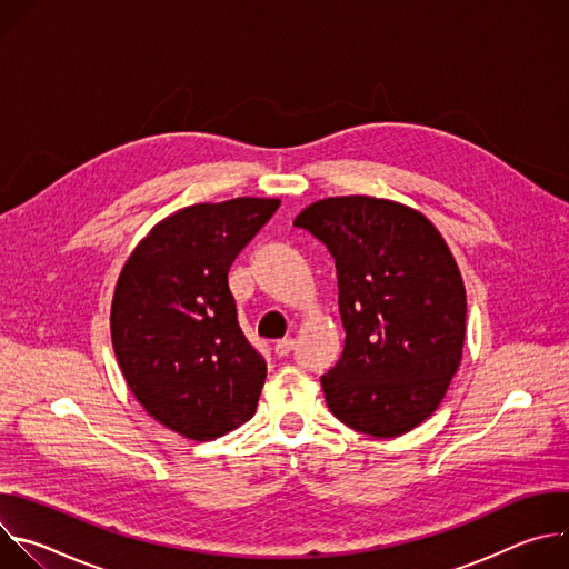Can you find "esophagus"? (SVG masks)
I'll return each mask as SVG.
<instances>
[{
    "label": "esophagus",
    "mask_w": 569,
    "mask_h": 569,
    "mask_svg": "<svg viewBox=\"0 0 569 569\" xmlns=\"http://www.w3.org/2000/svg\"><path fill=\"white\" fill-rule=\"evenodd\" d=\"M292 349H295V340H292V338H283V340H277V342H274V353L281 356V358L288 356Z\"/></svg>",
    "instance_id": "34e87169"
}]
</instances>
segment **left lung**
<instances>
[{"label":"left lung","instance_id":"1","mask_svg":"<svg viewBox=\"0 0 569 569\" xmlns=\"http://www.w3.org/2000/svg\"><path fill=\"white\" fill-rule=\"evenodd\" d=\"M295 227L338 270L347 338L321 376L329 410L369 437L410 432L439 408L463 351L466 288L446 240L417 209L369 196L317 200Z\"/></svg>","mask_w":569,"mask_h":569}]
</instances>
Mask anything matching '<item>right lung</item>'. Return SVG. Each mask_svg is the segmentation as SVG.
<instances>
[{
  "mask_svg": "<svg viewBox=\"0 0 569 569\" xmlns=\"http://www.w3.org/2000/svg\"><path fill=\"white\" fill-rule=\"evenodd\" d=\"M277 198L193 204L157 222L126 261L110 331L141 408L193 441L257 412L268 365L242 336L229 268L279 209Z\"/></svg>",
  "mask_w": 569,
  "mask_h": 569,
  "instance_id": "right-lung-1",
  "label": "right lung"
}]
</instances>
